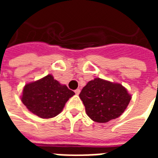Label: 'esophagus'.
<instances>
[{"label":"esophagus","mask_w":158,"mask_h":158,"mask_svg":"<svg viewBox=\"0 0 158 158\" xmlns=\"http://www.w3.org/2000/svg\"><path fill=\"white\" fill-rule=\"evenodd\" d=\"M74 92H75L76 95H79V93H80V89H75V90H74Z\"/></svg>","instance_id":"esophagus-1"}]
</instances>
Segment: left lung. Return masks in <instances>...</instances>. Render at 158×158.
I'll return each instance as SVG.
<instances>
[{
    "mask_svg": "<svg viewBox=\"0 0 158 158\" xmlns=\"http://www.w3.org/2000/svg\"><path fill=\"white\" fill-rule=\"evenodd\" d=\"M87 115L97 123H107L118 118L131 100L120 84L96 78L87 83L79 94Z\"/></svg>",
    "mask_w": 158,
    "mask_h": 158,
    "instance_id": "left-lung-1",
    "label": "left lung"
}]
</instances>
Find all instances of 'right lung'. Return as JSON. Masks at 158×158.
I'll return each instance as SVG.
<instances>
[{
    "label": "right lung",
    "instance_id": "1",
    "mask_svg": "<svg viewBox=\"0 0 158 158\" xmlns=\"http://www.w3.org/2000/svg\"><path fill=\"white\" fill-rule=\"evenodd\" d=\"M74 92L48 74L44 78L27 84L21 97L29 111L41 118H51L58 115L68 100Z\"/></svg>",
    "mask_w": 158,
    "mask_h": 158
}]
</instances>
